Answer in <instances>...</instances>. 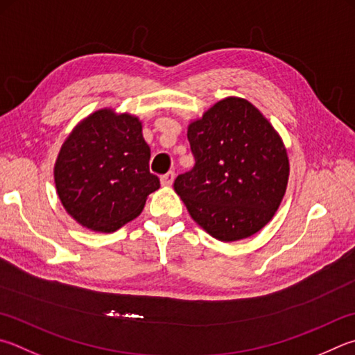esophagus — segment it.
I'll return each mask as SVG.
<instances>
[{
	"label": "esophagus",
	"mask_w": 355,
	"mask_h": 355,
	"mask_svg": "<svg viewBox=\"0 0 355 355\" xmlns=\"http://www.w3.org/2000/svg\"><path fill=\"white\" fill-rule=\"evenodd\" d=\"M173 180H175V173H173L172 171H169L167 173H164V175H161L159 182L163 186H171L173 183Z\"/></svg>",
	"instance_id": "34e87169"
}]
</instances>
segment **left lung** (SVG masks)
<instances>
[{
    "instance_id": "8db88e82",
    "label": "left lung",
    "mask_w": 355,
    "mask_h": 355,
    "mask_svg": "<svg viewBox=\"0 0 355 355\" xmlns=\"http://www.w3.org/2000/svg\"><path fill=\"white\" fill-rule=\"evenodd\" d=\"M196 166L173 189L200 228L222 242L242 241L272 220L290 164L279 133L243 98L228 96L189 122Z\"/></svg>"
}]
</instances>
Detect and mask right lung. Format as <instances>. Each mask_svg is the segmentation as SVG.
I'll return each mask as SVG.
<instances>
[{
    "instance_id": "obj_1",
    "label": "right lung",
    "mask_w": 355,
    "mask_h": 355,
    "mask_svg": "<svg viewBox=\"0 0 355 355\" xmlns=\"http://www.w3.org/2000/svg\"><path fill=\"white\" fill-rule=\"evenodd\" d=\"M149 159L138 116L99 108L63 141L54 164L57 196L83 228L113 233L137 218L159 188Z\"/></svg>"
}]
</instances>
